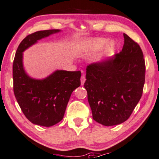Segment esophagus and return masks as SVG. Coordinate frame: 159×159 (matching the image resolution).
I'll list each match as a JSON object with an SVG mask.
<instances>
[{"label":"esophagus","mask_w":159,"mask_h":159,"mask_svg":"<svg viewBox=\"0 0 159 159\" xmlns=\"http://www.w3.org/2000/svg\"><path fill=\"white\" fill-rule=\"evenodd\" d=\"M85 81H86V78H85L84 75H81V77H80V84H81L82 86L84 84Z\"/></svg>","instance_id":"obj_1"}]
</instances>
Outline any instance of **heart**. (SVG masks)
I'll use <instances>...</instances> for the list:
<instances>
[{
	"mask_svg": "<svg viewBox=\"0 0 159 159\" xmlns=\"http://www.w3.org/2000/svg\"><path fill=\"white\" fill-rule=\"evenodd\" d=\"M107 42L108 39H103V38H94V39H89L85 42L84 50L89 53H95L105 45L102 53L106 54L114 49L116 46V43L113 41H110L108 43Z\"/></svg>",
	"mask_w": 159,
	"mask_h": 159,
	"instance_id": "1",
	"label": "heart"
}]
</instances>
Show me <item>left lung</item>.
Here are the masks:
<instances>
[{"instance_id": "8db88e82", "label": "left lung", "mask_w": 159, "mask_h": 159, "mask_svg": "<svg viewBox=\"0 0 159 159\" xmlns=\"http://www.w3.org/2000/svg\"><path fill=\"white\" fill-rule=\"evenodd\" d=\"M120 53L86 67L84 87L94 120L106 126L125 121L140 101L145 61L140 46L124 34Z\"/></svg>"}]
</instances>
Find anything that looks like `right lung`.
Here are the masks:
<instances>
[{
  "label": "right lung",
  "instance_id": "1",
  "mask_svg": "<svg viewBox=\"0 0 159 159\" xmlns=\"http://www.w3.org/2000/svg\"><path fill=\"white\" fill-rule=\"evenodd\" d=\"M61 30H46L28 35L19 45L13 66L16 98L32 124L50 127L63 119L72 92L80 85V71L56 70L41 79L29 76L23 67V52L38 41Z\"/></svg>",
  "mask_w": 159,
  "mask_h": 159
}]
</instances>
